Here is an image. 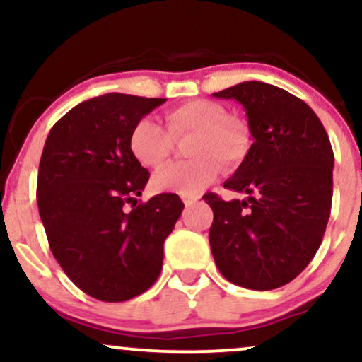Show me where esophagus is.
Returning a JSON list of instances; mask_svg holds the SVG:
<instances>
[{
	"mask_svg": "<svg viewBox=\"0 0 362 362\" xmlns=\"http://www.w3.org/2000/svg\"><path fill=\"white\" fill-rule=\"evenodd\" d=\"M180 197H182V201H184L185 206H192V204H195V202L199 201V195L197 194H182Z\"/></svg>",
	"mask_w": 362,
	"mask_h": 362,
	"instance_id": "obj_1",
	"label": "esophagus"
}]
</instances>
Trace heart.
Here are the masks:
<instances>
[{
    "label": "heart",
    "mask_w": 362,
    "mask_h": 362,
    "mask_svg": "<svg viewBox=\"0 0 362 362\" xmlns=\"http://www.w3.org/2000/svg\"><path fill=\"white\" fill-rule=\"evenodd\" d=\"M167 129L155 119L138 120L129 134V151L143 167L158 168L173 149V139L190 136V160L168 165L153 177L158 192L197 194L213 184L219 163L231 170L243 163L250 151V127L243 119L226 115L223 105L211 100H190L165 115Z\"/></svg>",
    "instance_id": "obj_1"
}]
</instances>
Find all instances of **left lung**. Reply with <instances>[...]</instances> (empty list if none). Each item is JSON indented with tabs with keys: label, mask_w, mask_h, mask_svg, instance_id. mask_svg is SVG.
<instances>
[{
	"label": "left lung",
	"mask_w": 362,
	"mask_h": 362,
	"mask_svg": "<svg viewBox=\"0 0 362 362\" xmlns=\"http://www.w3.org/2000/svg\"><path fill=\"white\" fill-rule=\"evenodd\" d=\"M213 95L242 103L253 143L223 184L247 199L202 197L214 213L211 252L233 284L281 288L305 271L323 240L334 192L330 139L317 114L279 86L243 81Z\"/></svg>",
	"instance_id": "1"
}]
</instances>
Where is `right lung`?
Masks as SVG:
<instances>
[{
    "label": "right lung",
    "instance_id": "1",
    "mask_svg": "<svg viewBox=\"0 0 362 362\" xmlns=\"http://www.w3.org/2000/svg\"><path fill=\"white\" fill-rule=\"evenodd\" d=\"M165 102L100 95L62 115L45 139L37 204L49 247L66 276L95 300L127 301L155 284L163 243L184 209L177 194L136 199L149 172L129 151V134Z\"/></svg>",
    "mask_w": 362,
    "mask_h": 362
}]
</instances>
